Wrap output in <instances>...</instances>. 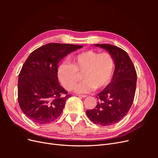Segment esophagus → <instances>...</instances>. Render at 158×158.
I'll use <instances>...</instances> for the list:
<instances>
[{
    "instance_id": "obj_1",
    "label": "esophagus",
    "mask_w": 158,
    "mask_h": 158,
    "mask_svg": "<svg viewBox=\"0 0 158 158\" xmlns=\"http://www.w3.org/2000/svg\"><path fill=\"white\" fill-rule=\"evenodd\" d=\"M78 97H81V98H86L87 95H78Z\"/></svg>"
}]
</instances>
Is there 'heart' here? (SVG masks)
<instances>
[{"instance_id": "1", "label": "heart", "mask_w": 158, "mask_h": 158, "mask_svg": "<svg viewBox=\"0 0 158 158\" xmlns=\"http://www.w3.org/2000/svg\"><path fill=\"white\" fill-rule=\"evenodd\" d=\"M114 59L109 52L88 50L76 55L73 64L63 63L59 67L58 76L66 89H74L78 80V73H83L84 80L76 87L77 93H89L95 88L107 85L111 79Z\"/></svg>"}]
</instances>
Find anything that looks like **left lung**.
Segmentation results:
<instances>
[{
  "mask_svg": "<svg viewBox=\"0 0 158 158\" xmlns=\"http://www.w3.org/2000/svg\"><path fill=\"white\" fill-rule=\"evenodd\" d=\"M94 45L112 55L115 68L111 82L98 94L97 106L87 110L86 114L93 123L109 126L121 121L132 106L136 87V71L125 51L109 44Z\"/></svg>",
  "mask_w": 158,
  "mask_h": 158,
  "instance_id": "left-lung-1",
  "label": "left lung"
}]
</instances>
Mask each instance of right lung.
Masks as SVG:
<instances>
[{"label":"right lung","instance_id":"add662e5","mask_svg":"<svg viewBox=\"0 0 158 158\" xmlns=\"http://www.w3.org/2000/svg\"><path fill=\"white\" fill-rule=\"evenodd\" d=\"M82 47L51 43L27 57L18 76V99L22 112L32 121L45 125L60 115L70 95L59 84L58 64Z\"/></svg>","mask_w":158,"mask_h":158}]
</instances>
